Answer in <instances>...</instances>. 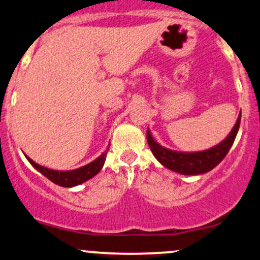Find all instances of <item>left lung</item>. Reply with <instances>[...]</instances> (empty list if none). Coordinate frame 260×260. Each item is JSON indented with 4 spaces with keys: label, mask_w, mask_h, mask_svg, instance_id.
<instances>
[{
    "label": "left lung",
    "mask_w": 260,
    "mask_h": 260,
    "mask_svg": "<svg viewBox=\"0 0 260 260\" xmlns=\"http://www.w3.org/2000/svg\"><path fill=\"white\" fill-rule=\"evenodd\" d=\"M240 123L241 113L238 115V118L232 131L221 143H219L215 147L207 149V150L194 151V153L176 151L162 147L156 140H154L149 129L147 131V140L151 153L154 154V156L156 157L161 165L181 175H202L213 170L226 156V154L229 153L232 144H234L238 128H240Z\"/></svg>",
    "instance_id": "obj_1"
}]
</instances>
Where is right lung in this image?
<instances>
[{
    "instance_id": "right-lung-1",
    "label": "right lung",
    "mask_w": 260,
    "mask_h": 260,
    "mask_svg": "<svg viewBox=\"0 0 260 260\" xmlns=\"http://www.w3.org/2000/svg\"><path fill=\"white\" fill-rule=\"evenodd\" d=\"M107 150H109V148H107L99 157H96V159L91 161L88 165L82 166V168L76 170H71V171H58V170L47 169L45 168V166L39 165L35 161H32L30 157H25L28 159L29 162L40 172V174H43L45 177L49 178V180L53 182V183L58 184V186L61 187H74L83 183V182L90 180V178L94 177L95 175L99 174V171L103 169L104 164H105Z\"/></svg>"
}]
</instances>
